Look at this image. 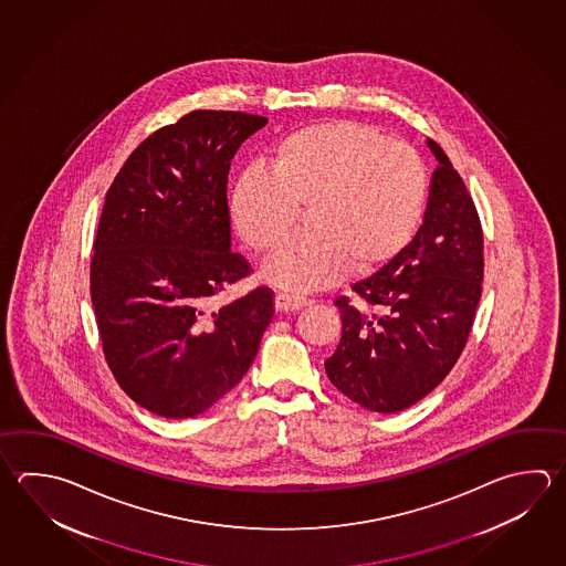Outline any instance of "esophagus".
<instances>
[{
	"label": "esophagus",
	"instance_id": "esophagus-1",
	"mask_svg": "<svg viewBox=\"0 0 566 566\" xmlns=\"http://www.w3.org/2000/svg\"><path fill=\"white\" fill-rule=\"evenodd\" d=\"M312 300L298 296V294H289V292H277L276 298H274V306L277 312H294L300 310L302 306H308Z\"/></svg>",
	"mask_w": 566,
	"mask_h": 566
}]
</instances>
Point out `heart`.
Here are the masks:
<instances>
[{
  "label": "heart",
  "mask_w": 566,
  "mask_h": 566,
  "mask_svg": "<svg viewBox=\"0 0 566 566\" xmlns=\"http://www.w3.org/2000/svg\"><path fill=\"white\" fill-rule=\"evenodd\" d=\"M262 166L238 176L230 216L250 250L270 254L304 210V234L262 270L280 289H324L348 268L363 276L380 272L410 244L424 216L428 176L420 156L366 124L294 129Z\"/></svg>",
  "instance_id": "heart-1"
}]
</instances>
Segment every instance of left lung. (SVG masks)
Segmentation results:
<instances>
[{"instance_id": "8db88e82", "label": "left lung", "mask_w": 566, "mask_h": 566, "mask_svg": "<svg viewBox=\"0 0 566 566\" xmlns=\"http://www.w3.org/2000/svg\"><path fill=\"white\" fill-rule=\"evenodd\" d=\"M427 212L412 242L353 292L374 314L336 300L342 336L324 363L332 385L366 410L392 415L432 392L469 340L482 292V228L459 171L437 142Z\"/></svg>"}]
</instances>
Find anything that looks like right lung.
Segmentation results:
<instances>
[{
	"instance_id": "right-lung-1",
	"label": "right lung",
	"mask_w": 566,
	"mask_h": 566,
	"mask_svg": "<svg viewBox=\"0 0 566 566\" xmlns=\"http://www.w3.org/2000/svg\"><path fill=\"white\" fill-rule=\"evenodd\" d=\"M268 119L196 109L129 154L106 193L90 266L106 363L122 390L164 418L202 415L256 358L270 289L216 308L250 274L232 252L228 171Z\"/></svg>"
}]
</instances>
